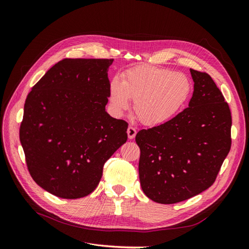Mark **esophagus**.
<instances>
[{"instance_id": "esophagus-1", "label": "esophagus", "mask_w": 249, "mask_h": 249, "mask_svg": "<svg viewBox=\"0 0 249 249\" xmlns=\"http://www.w3.org/2000/svg\"><path fill=\"white\" fill-rule=\"evenodd\" d=\"M126 132H127V137H129V139H134L135 136H136V134H137L136 129H135V127H133V126L127 127Z\"/></svg>"}]
</instances>
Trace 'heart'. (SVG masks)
I'll return each instance as SVG.
<instances>
[{"instance_id":"b5f03b06","label":"heart","mask_w":249,"mask_h":249,"mask_svg":"<svg viewBox=\"0 0 249 249\" xmlns=\"http://www.w3.org/2000/svg\"><path fill=\"white\" fill-rule=\"evenodd\" d=\"M191 92L186 74L171 70L142 65L127 71L123 81L110 86V103L120 115L134 101V112L142 124L159 125L168 122L184 106Z\"/></svg>"}]
</instances>
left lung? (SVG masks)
Masks as SVG:
<instances>
[{
	"label": "left lung",
	"instance_id": "1",
	"mask_svg": "<svg viewBox=\"0 0 249 249\" xmlns=\"http://www.w3.org/2000/svg\"><path fill=\"white\" fill-rule=\"evenodd\" d=\"M190 72L194 90L188 108L136 135L141 188L159 203H177L207 190L231 149L228 103L208 73Z\"/></svg>",
	"mask_w": 249,
	"mask_h": 249
}]
</instances>
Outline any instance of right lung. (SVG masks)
<instances>
[{"instance_id":"obj_1","label":"right lung","mask_w":249,"mask_h":249,"mask_svg":"<svg viewBox=\"0 0 249 249\" xmlns=\"http://www.w3.org/2000/svg\"><path fill=\"white\" fill-rule=\"evenodd\" d=\"M112 59H64L28 94L19 139L35 183L65 199L87 196L104 164L127 139L106 111Z\"/></svg>"}]
</instances>
